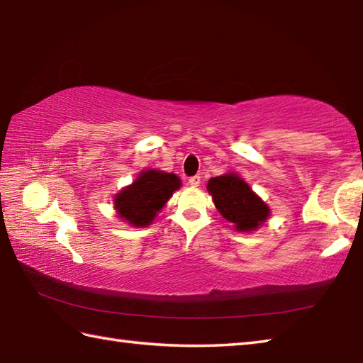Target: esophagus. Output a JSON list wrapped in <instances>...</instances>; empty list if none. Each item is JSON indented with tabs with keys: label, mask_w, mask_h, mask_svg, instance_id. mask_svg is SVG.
Here are the masks:
<instances>
[{
	"label": "esophagus",
	"mask_w": 363,
	"mask_h": 363,
	"mask_svg": "<svg viewBox=\"0 0 363 363\" xmlns=\"http://www.w3.org/2000/svg\"><path fill=\"white\" fill-rule=\"evenodd\" d=\"M189 184H190V186L191 187H198L199 186V184H201V176H191L190 177V179H189Z\"/></svg>",
	"instance_id": "34e87169"
}]
</instances>
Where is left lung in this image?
Segmentation results:
<instances>
[{"mask_svg": "<svg viewBox=\"0 0 363 363\" xmlns=\"http://www.w3.org/2000/svg\"><path fill=\"white\" fill-rule=\"evenodd\" d=\"M207 190L218 212L234 223V228L240 233L256 230L269 217V207L235 173L212 177Z\"/></svg>", "mask_w": 363, "mask_h": 363, "instance_id": "8db88e82", "label": "left lung"}]
</instances>
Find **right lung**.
<instances>
[{"instance_id":"right-lung-1","label":"right lung","mask_w":363,"mask_h":363,"mask_svg":"<svg viewBox=\"0 0 363 363\" xmlns=\"http://www.w3.org/2000/svg\"><path fill=\"white\" fill-rule=\"evenodd\" d=\"M181 187V179L173 173L146 169L130 186L123 189L113 199L118 217L130 226L145 228L156 218L157 212Z\"/></svg>"}]
</instances>
